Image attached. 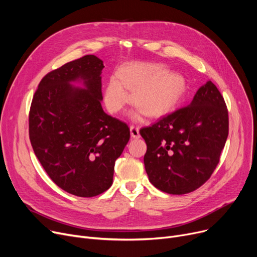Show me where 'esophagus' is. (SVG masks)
Segmentation results:
<instances>
[{"mask_svg": "<svg viewBox=\"0 0 257 257\" xmlns=\"http://www.w3.org/2000/svg\"><path fill=\"white\" fill-rule=\"evenodd\" d=\"M130 132H131V137H132L133 139H139V138L141 137V134H140V128H139L138 126H134V125L130 126Z\"/></svg>", "mask_w": 257, "mask_h": 257, "instance_id": "34e87169", "label": "esophagus"}]
</instances>
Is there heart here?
<instances>
[{"mask_svg": "<svg viewBox=\"0 0 257 257\" xmlns=\"http://www.w3.org/2000/svg\"><path fill=\"white\" fill-rule=\"evenodd\" d=\"M164 66L147 62H130L120 66L117 78L111 77L105 86L104 99L108 109L119 112L131 101L151 116L165 114L176 105L186 91L185 80L176 74H167ZM140 117V112L133 114Z\"/></svg>", "mask_w": 257, "mask_h": 257, "instance_id": "heart-1", "label": "heart"}]
</instances>
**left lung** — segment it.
<instances>
[{
	"mask_svg": "<svg viewBox=\"0 0 257 257\" xmlns=\"http://www.w3.org/2000/svg\"><path fill=\"white\" fill-rule=\"evenodd\" d=\"M228 127L224 98L207 81L190 105L141 129L147 144L144 164L150 182L171 195L197 190L219 164Z\"/></svg>",
	"mask_w": 257,
	"mask_h": 257,
	"instance_id": "obj_1",
	"label": "left lung"
}]
</instances>
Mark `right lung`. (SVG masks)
Returning <instances> with one entry per match:
<instances>
[{"label": "right lung", "instance_id": "obj_1", "mask_svg": "<svg viewBox=\"0 0 257 257\" xmlns=\"http://www.w3.org/2000/svg\"><path fill=\"white\" fill-rule=\"evenodd\" d=\"M103 67L94 55L65 63L42 79L30 107L36 157L54 183L78 197L98 196L111 186L115 160L130 139L127 124L102 108Z\"/></svg>", "mask_w": 257, "mask_h": 257}]
</instances>
